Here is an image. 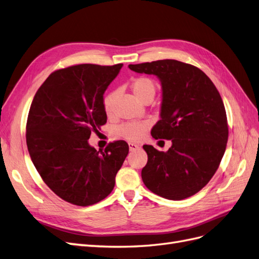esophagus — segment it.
Returning <instances> with one entry per match:
<instances>
[{
  "label": "esophagus",
  "mask_w": 259,
  "mask_h": 259,
  "mask_svg": "<svg viewBox=\"0 0 259 259\" xmlns=\"http://www.w3.org/2000/svg\"><path fill=\"white\" fill-rule=\"evenodd\" d=\"M140 149V145L137 144V143H129V150L132 152V151H136Z\"/></svg>",
  "instance_id": "obj_1"
}]
</instances>
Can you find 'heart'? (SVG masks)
I'll use <instances>...</instances> for the list:
<instances>
[{
	"label": "heart",
	"instance_id": "heart-1",
	"mask_svg": "<svg viewBox=\"0 0 259 259\" xmlns=\"http://www.w3.org/2000/svg\"><path fill=\"white\" fill-rule=\"evenodd\" d=\"M131 88L135 95L140 101L144 100L147 97L154 98L155 92H156V84H155L152 79L147 77H139L135 79L132 81ZM115 99L116 91H109L104 95V98H103V107H104L105 113H112ZM149 124L150 123L147 121L125 122L118 128V134L128 140H139L140 138H142L145 130L149 128Z\"/></svg>",
	"mask_w": 259,
	"mask_h": 259
}]
</instances>
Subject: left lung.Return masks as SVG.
I'll list each match as a JSON object with an SVG mask.
<instances>
[{"mask_svg": "<svg viewBox=\"0 0 259 259\" xmlns=\"http://www.w3.org/2000/svg\"><path fill=\"white\" fill-rule=\"evenodd\" d=\"M128 67L160 81V119L151 135L171 140L167 152L143 145L147 154L143 183L153 193L172 201L194 195L215 175L226 151L227 115L218 90L201 69L176 60Z\"/></svg>", "mask_w": 259, "mask_h": 259, "instance_id": "8db88e82", "label": "left lung"}]
</instances>
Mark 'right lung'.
<instances>
[{
  "label": "right lung",
  "instance_id": "right-lung-1",
  "mask_svg": "<svg viewBox=\"0 0 259 259\" xmlns=\"http://www.w3.org/2000/svg\"><path fill=\"white\" fill-rule=\"evenodd\" d=\"M122 64H81L56 70L36 91L27 120V146L47 186L64 201L90 206L115 187L129 153L124 141L105 151L89 144L92 130L105 124L103 98Z\"/></svg>",
  "mask_w": 259,
  "mask_h": 259
}]
</instances>
